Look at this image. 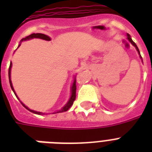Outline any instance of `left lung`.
I'll list each match as a JSON object with an SVG mask.
<instances>
[{
  "label": "left lung",
  "mask_w": 152,
  "mask_h": 152,
  "mask_svg": "<svg viewBox=\"0 0 152 152\" xmlns=\"http://www.w3.org/2000/svg\"><path fill=\"white\" fill-rule=\"evenodd\" d=\"M127 39H128V40H129V41L130 42H131V43H132V45H133V46H134L135 47H136V49H137V50L138 51V53H139V54H140L139 49H138V47H137V45H136V43H135L134 42L132 41V39H131V37H130V35H129V34H127ZM140 57H141V56H140Z\"/></svg>",
  "instance_id": "1"
}]
</instances>
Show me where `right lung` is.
Returning a JSON list of instances; mask_svg holds the SVG:
<instances>
[{
  "instance_id": "obj_1",
  "label": "right lung",
  "mask_w": 152,
  "mask_h": 152,
  "mask_svg": "<svg viewBox=\"0 0 152 152\" xmlns=\"http://www.w3.org/2000/svg\"><path fill=\"white\" fill-rule=\"evenodd\" d=\"M34 38H37V39H43V40H46V41H50L51 39L50 38L49 36H47V35H46V34H40V33H37V34H30V35H28V36H27L26 38H23V39H21V42L23 41H25V40H29V39H34ZM20 46V44L19 45V46ZM18 46V47H19ZM12 62L10 63V66H9V69H8V78H9V83H10V86H11V88H12V90L13 91V92H14V94L15 95V96L18 98V96L16 95V94H15V91H14V88H13L12 87V80H11V68H12ZM76 80H74L73 83H72V89H71V97H70V99H69V100L68 101V102H67L66 104H65V106H64V107H62L60 110L57 111V112H55V113H62V112H65V111H67L68 110H69L70 107L72 106V105L73 104V102L75 101V99H76ZM19 99V98H18ZM21 103H22V105L23 106H24L25 108L27 109V110H28L29 111H31V113H36V114H39V115H41V114H43V113H42V112H38V111H34V110H31V109H29L27 106H26L24 105V104L22 102H20Z\"/></svg>"
}]
</instances>
